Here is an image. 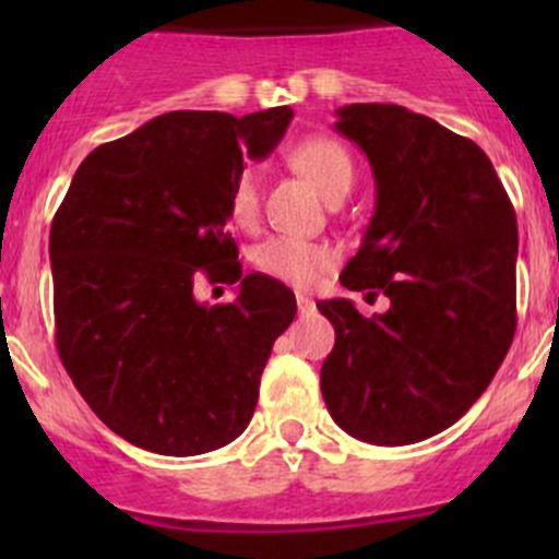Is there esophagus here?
<instances>
[{"label":"esophagus","mask_w":559,"mask_h":559,"mask_svg":"<svg viewBox=\"0 0 559 559\" xmlns=\"http://www.w3.org/2000/svg\"><path fill=\"white\" fill-rule=\"evenodd\" d=\"M313 308H316V302L311 300V297H306V295H297V311H300V316H308V313H313Z\"/></svg>","instance_id":"1"}]
</instances>
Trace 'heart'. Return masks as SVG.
Segmentation results:
<instances>
[{
	"mask_svg": "<svg viewBox=\"0 0 559 559\" xmlns=\"http://www.w3.org/2000/svg\"><path fill=\"white\" fill-rule=\"evenodd\" d=\"M286 156L326 200L346 194L352 189V154L337 140L324 138V134H311V138L292 143ZM259 205H262L259 173L257 167L246 165L229 186V218L238 227H253L259 218ZM253 264L264 275L281 281V284L295 286V289H311L313 284H319L321 275L335 267V251L321 243H311V240L275 235V238L262 240L253 248Z\"/></svg>",
	"mask_w": 559,
	"mask_h": 559,
	"instance_id": "1",
	"label": "heart"
}]
</instances>
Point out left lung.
<instances>
[{
  "instance_id": "8db88e82",
  "label": "left lung",
  "mask_w": 559,
  "mask_h": 559,
  "mask_svg": "<svg viewBox=\"0 0 559 559\" xmlns=\"http://www.w3.org/2000/svg\"><path fill=\"white\" fill-rule=\"evenodd\" d=\"M335 129L376 175V213L341 284L392 306L365 319L343 297L316 302L335 326L321 394L348 436L405 447L452 427L509 354L516 213L489 156L432 118L359 103Z\"/></svg>"
}]
</instances>
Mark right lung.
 <instances>
[{
  "label": "right lung",
  "mask_w": 559,
  "mask_h": 559,
  "mask_svg": "<svg viewBox=\"0 0 559 559\" xmlns=\"http://www.w3.org/2000/svg\"><path fill=\"white\" fill-rule=\"evenodd\" d=\"M289 107L175 110L83 159L50 224L56 348L88 408L167 456L227 447L251 421L295 292L238 262L229 186L284 138ZM200 280L241 281L207 307Z\"/></svg>",
  "instance_id": "right-lung-1"
}]
</instances>
